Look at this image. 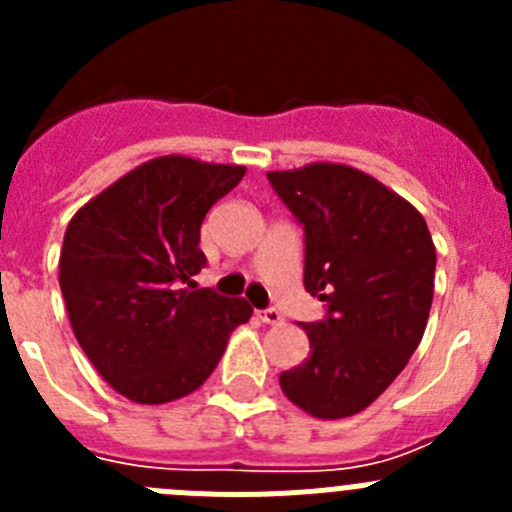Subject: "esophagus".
Returning <instances> with one entry per match:
<instances>
[{"label": "esophagus", "instance_id": "obj_1", "mask_svg": "<svg viewBox=\"0 0 512 512\" xmlns=\"http://www.w3.org/2000/svg\"><path fill=\"white\" fill-rule=\"evenodd\" d=\"M259 318H261V323H266V325H282L284 323V315L279 310H274V307H269V310H259Z\"/></svg>", "mask_w": 512, "mask_h": 512}]
</instances>
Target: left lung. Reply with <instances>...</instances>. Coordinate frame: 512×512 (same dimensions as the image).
Here are the masks:
<instances>
[{
  "instance_id": "obj_1",
  "label": "left lung",
  "mask_w": 512,
  "mask_h": 512,
  "mask_svg": "<svg viewBox=\"0 0 512 512\" xmlns=\"http://www.w3.org/2000/svg\"><path fill=\"white\" fill-rule=\"evenodd\" d=\"M266 176L305 225V289L328 305V318L302 325L310 356L279 384L312 418H348L369 408L418 348L436 246L408 200L354 166L315 161Z\"/></svg>"
}]
</instances>
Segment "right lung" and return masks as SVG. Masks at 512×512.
I'll use <instances>...</instances> for the list:
<instances>
[{"instance_id":"right-lung-1","label":"right lung","mask_w":512,"mask_h":512,"mask_svg":"<svg viewBox=\"0 0 512 512\" xmlns=\"http://www.w3.org/2000/svg\"><path fill=\"white\" fill-rule=\"evenodd\" d=\"M243 174L246 166L158 156L71 217L58 259L71 328L104 382L138 405L192 395L251 318L241 297L192 287L205 266L202 220Z\"/></svg>"}]
</instances>
